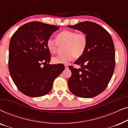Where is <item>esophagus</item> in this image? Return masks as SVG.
<instances>
[{"label":"esophagus","instance_id":"obj_1","mask_svg":"<svg viewBox=\"0 0 128 128\" xmlns=\"http://www.w3.org/2000/svg\"><path fill=\"white\" fill-rule=\"evenodd\" d=\"M64 68H65V69H68V65H67V64H65V65H64Z\"/></svg>","mask_w":128,"mask_h":128}]
</instances>
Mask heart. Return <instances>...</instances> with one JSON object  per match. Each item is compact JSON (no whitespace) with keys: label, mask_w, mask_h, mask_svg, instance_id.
<instances>
[{"label":"heart","mask_w":128,"mask_h":128,"mask_svg":"<svg viewBox=\"0 0 128 128\" xmlns=\"http://www.w3.org/2000/svg\"><path fill=\"white\" fill-rule=\"evenodd\" d=\"M46 45L51 54H56L60 46L64 45V50L65 53L54 57L52 62L55 64H68L74 56L78 58L84 54L88 45V38L84 32L64 30L57 34L56 40L48 38Z\"/></svg>","instance_id":"1"}]
</instances>
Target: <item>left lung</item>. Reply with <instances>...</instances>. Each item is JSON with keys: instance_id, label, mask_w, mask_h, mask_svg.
Listing matches in <instances>:
<instances>
[{"instance_id": "left-lung-1", "label": "left lung", "mask_w": 128, "mask_h": 128, "mask_svg": "<svg viewBox=\"0 0 128 128\" xmlns=\"http://www.w3.org/2000/svg\"><path fill=\"white\" fill-rule=\"evenodd\" d=\"M68 27L82 31L88 38L86 50L74 62L80 65L81 69L69 66L72 76L68 80V87L78 97H96L106 88L114 71L115 53L112 38L106 29L92 22Z\"/></svg>"}]
</instances>
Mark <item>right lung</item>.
Wrapping results in <instances>:
<instances>
[{
    "instance_id": "1",
    "label": "right lung",
    "mask_w": 128,
    "mask_h": 128,
    "mask_svg": "<svg viewBox=\"0 0 128 128\" xmlns=\"http://www.w3.org/2000/svg\"><path fill=\"white\" fill-rule=\"evenodd\" d=\"M58 29V26L32 22L24 24L12 36L8 70L13 82L22 94L32 97L46 95L51 90L55 78L64 69L63 64H48L50 53L46 41Z\"/></svg>"
}]
</instances>
